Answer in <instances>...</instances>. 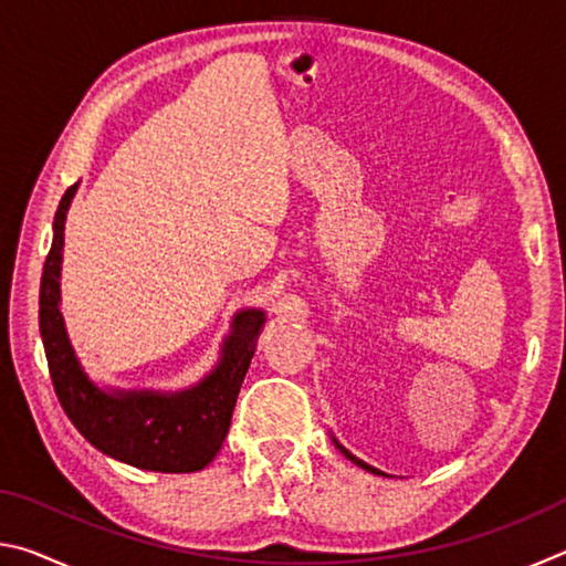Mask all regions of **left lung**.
Here are the masks:
<instances>
[{
  "label": "left lung",
  "mask_w": 566,
  "mask_h": 566,
  "mask_svg": "<svg viewBox=\"0 0 566 566\" xmlns=\"http://www.w3.org/2000/svg\"><path fill=\"white\" fill-rule=\"evenodd\" d=\"M334 444H337V449H339V452H342L344 457H347V459H352V462H354V464H357V467H361V469H367V472H371V474H379L375 467H369L367 462H361V459H357V457H354L352 452H347V449H344V447H342V444L337 442V439H334Z\"/></svg>",
  "instance_id": "8db88e82"
}]
</instances>
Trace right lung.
<instances>
[{
  "instance_id": "add662e5",
  "label": "right lung",
  "mask_w": 566,
  "mask_h": 566,
  "mask_svg": "<svg viewBox=\"0 0 566 566\" xmlns=\"http://www.w3.org/2000/svg\"><path fill=\"white\" fill-rule=\"evenodd\" d=\"M74 191L76 185L64 191L56 207L52 249L40 284V332L56 399L80 434L102 454L147 472H199L222 449L239 387L266 319L264 312L234 314L222 357L195 387L181 391L99 389L76 359L60 312L64 219Z\"/></svg>"
}]
</instances>
